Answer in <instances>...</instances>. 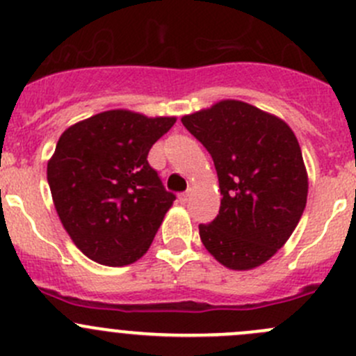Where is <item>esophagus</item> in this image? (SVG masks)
Listing matches in <instances>:
<instances>
[{
	"mask_svg": "<svg viewBox=\"0 0 356 356\" xmlns=\"http://www.w3.org/2000/svg\"><path fill=\"white\" fill-rule=\"evenodd\" d=\"M188 197H190V192H188V190H186V192H181V193H179L178 199H179V202L185 204L186 200H188Z\"/></svg>",
	"mask_w": 356,
	"mask_h": 356,
	"instance_id": "esophagus-1",
	"label": "esophagus"
}]
</instances>
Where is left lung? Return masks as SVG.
<instances>
[{
	"label": "left lung",
	"instance_id": "obj_1",
	"mask_svg": "<svg viewBox=\"0 0 356 356\" xmlns=\"http://www.w3.org/2000/svg\"><path fill=\"white\" fill-rule=\"evenodd\" d=\"M213 157L220 213L199 225L204 248L227 268L251 270L287 242L306 206L308 177L293 129L238 100L181 118Z\"/></svg>",
	"mask_w": 356,
	"mask_h": 356
}]
</instances>
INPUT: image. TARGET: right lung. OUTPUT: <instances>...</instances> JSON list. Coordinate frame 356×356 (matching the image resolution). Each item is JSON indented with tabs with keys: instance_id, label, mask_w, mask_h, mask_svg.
<instances>
[{
	"instance_id": "right-lung-1",
	"label": "right lung",
	"mask_w": 356,
	"mask_h": 356,
	"mask_svg": "<svg viewBox=\"0 0 356 356\" xmlns=\"http://www.w3.org/2000/svg\"><path fill=\"white\" fill-rule=\"evenodd\" d=\"M175 122L107 111L58 138L48 185L63 228L90 259L124 266L149 251L177 195L164 188L147 156Z\"/></svg>"
}]
</instances>
